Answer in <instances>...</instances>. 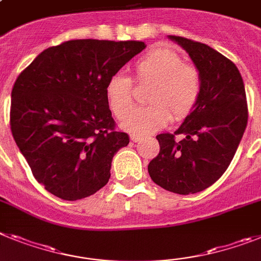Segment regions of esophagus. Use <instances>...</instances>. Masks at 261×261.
Returning a JSON list of instances; mask_svg holds the SVG:
<instances>
[{"label": "esophagus", "instance_id": "obj_1", "mask_svg": "<svg viewBox=\"0 0 261 261\" xmlns=\"http://www.w3.org/2000/svg\"><path fill=\"white\" fill-rule=\"evenodd\" d=\"M141 139H142L141 135H135V133H133V135H130V140H132L133 142L140 141V140H141Z\"/></svg>", "mask_w": 261, "mask_h": 261}]
</instances>
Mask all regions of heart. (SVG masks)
Listing matches in <instances>:
<instances>
[{
  "label": "heart",
  "mask_w": 261,
  "mask_h": 261,
  "mask_svg": "<svg viewBox=\"0 0 261 261\" xmlns=\"http://www.w3.org/2000/svg\"><path fill=\"white\" fill-rule=\"evenodd\" d=\"M135 79L140 86H150L145 108H133V80L122 73L109 77L106 86L109 109L122 128L136 135H145L188 117L197 107L202 93V75L194 64L185 63L177 51L157 47L148 51L135 64Z\"/></svg>",
  "instance_id": "b5f03b06"
}]
</instances>
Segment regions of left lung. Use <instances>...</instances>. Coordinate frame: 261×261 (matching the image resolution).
<instances>
[{"label":"left lung","instance_id":"left-lung-1","mask_svg":"<svg viewBox=\"0 0 261 261\" xmlns=\"http://www.w3.org/2000/svg\"><path fill=\"white\" fill-rule=\"evenodd\" d=\"M202 75L197 107L174 133L157 135L160 153L148 165L154 184L175 194L210 188L230 166L248 121L246 90L238 67L200 42L177 35ZM179 135L181 139H177Z\"/></svg>","mask_w":261,"mask_h":261}]
</instances>
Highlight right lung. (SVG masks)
Returning a JSON list of instances; mask_svg holds the SVG:
<instances>
[{
  "mask_svg": "<svg viewBox=\"0 0 261 261\" xmlns=\"http://www.w3.org/2000/svg\"><path fill=\"white\" fill-rule=\"evenodd\" d=\"M144 48L139 41L72 39L42 51L15 80L12 135L55 197L83 199L108 184L113 155L129 136L116 129L107 82Z\"/></svg>",
  "mask_w": 261,
  "mask_h": 261,
  "instance_id": "add662e5",
  "label": "right lung"
}]
</instances>
